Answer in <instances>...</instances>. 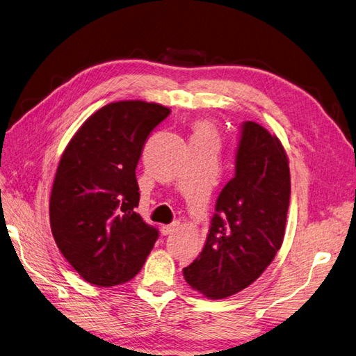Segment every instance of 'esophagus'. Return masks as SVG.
<instances>
[{
  "label": "esophagus",
  "instance_id": "1",
  "mask_svg": "<svg viewBox=\"0 0 356 356\" xmlns=\"http://www.w3.org/2000/svg\"><path fill=\"white\" fill-rule=\"evenodd\" d=\"M177 226H179V222H173L171 225H163L161 232H163V235H170L176 231Z\"/></svg>",
  "mask_w": 356,
  "mask_h": 356
}]
</instances>
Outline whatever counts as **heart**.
Instances as JSON below:
<instances>
[{
	"instance_id": "b5f03b06",
	"label": "heart",
	"mask_w": 356,
	"mask_h": 356,
	"mask_svg": "<svg viewBox=\"0 0 356 356\" xmlns=\"http://www.w3.org/2000/svg\"><path fill=\"white\" fill-rule=\"evenodd\" d=\"M195 134H209V136H216L214 125L210 121H198L197 125H195Z\"/></svg>"
}]
</instances>
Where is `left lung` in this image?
Wrapping results in <instances>:
<instances>
[{"instance_id":"8db88e82","label":"left lung","mask_w":356,"mask_h":356,"mask_svg":"<svg viewBox=\"0 0 356 356\" xmlns=\"http://www.w3.org/2000/svg\"><path fill=\"white\" fill-rule=\"evenodd\" d=\"M235 163V177L217 198L204 248L183 269L191 289L210 300L226 299L253 284L284 241L291 185L281 140L247 121Z\"/></svg>"}]
</instances>
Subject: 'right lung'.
<instances>
[{
	"instance_id": "obj_1",
	"label": "right lung",
	"mask_w": 356,
	"mask_h": 356,
	"mask_svg": "<svg viewBox=\"0 0 356 356\" xmlns=\"http://www.w3.org/2000/svg\"><path fill=\"white\" fill-rule=\"evenodd\" d=\"M170 112L145 100L108 103L65 147L50 195L51 234L63 257L90 284L127 282L151 253L158 231L136 213V167L147 136Z\"/></svg>"
}]
</instances>
